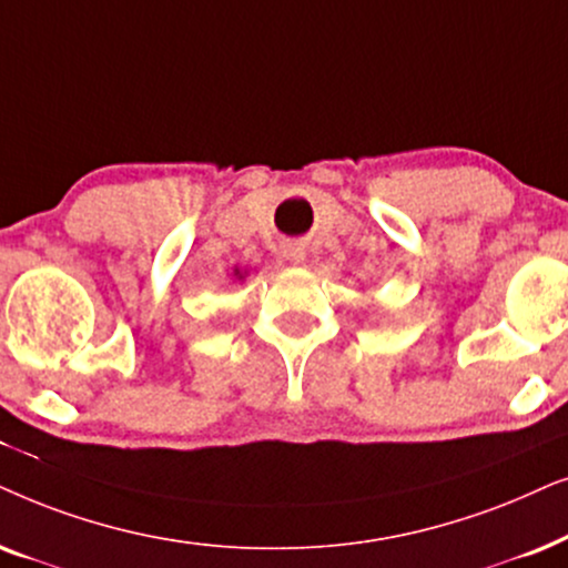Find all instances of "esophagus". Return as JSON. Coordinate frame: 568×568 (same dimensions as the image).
Wrapping results in <instances>:
<instances>
[{"instance_id": "obj_1", "label": "esophagus", "mask_w": 568, "mask_h": 568, "mask_svg": "<svg viewBox=\"0 0 568 568\" xmlns=\"http://www.w3.org/2000/svg\"><path fill=\"white\" fill-rule=\"evenodd\" d=\"M283 254H285V260L293 262V264H298V262L306 260V248H304V244H288V246L283 248Z\"/></svg>"}]
</instances>
